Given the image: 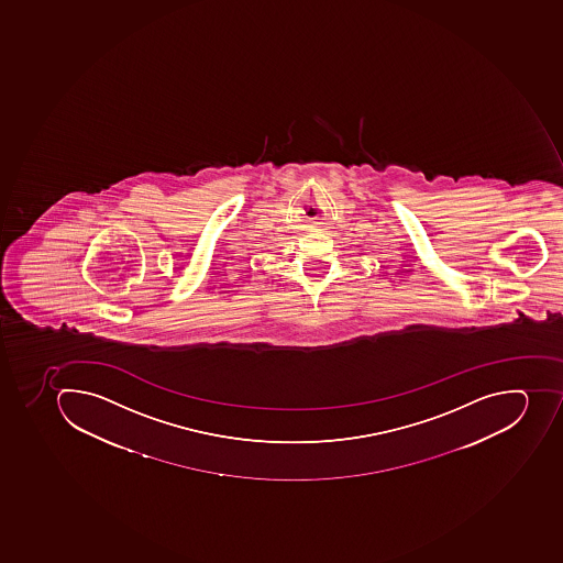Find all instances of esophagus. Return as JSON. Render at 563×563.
Listing matches in <instances>:
<instances>
[{"instance_id": "1", "label": "esophagus", "mask_w": 563, "mask_h": 563, "mask_svg": "<svg viewBox=\"0 0 563 563\" xmlns=\"http://www.w3.org/2000/svg\"><path fill=\"white\" fill-rule=\"evenodd\" d=\"M309 228H312V229L318 228V222H311V225H309Z\"/></svg>"}]
</instances>
